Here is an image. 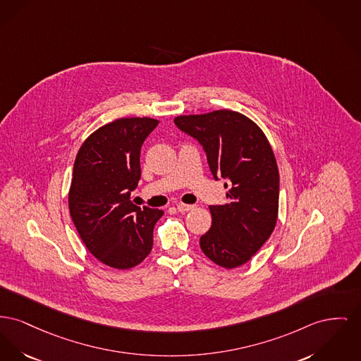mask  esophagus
<instances>
[{
    "instance_id": "esophagus-1",
    "label": "esophagus",
    "mask_w": 361,
    "mask_h": 361,
    "mask_svg": "<svg viewBox=\"0 0 361 361\" xmlns=\"http://www.w3.org/2000/svg\"><path fill=\"white\" fill-rule=\"evenodd\" d=\"M193 209V206L191 204H184V203H180V204H177V210L180 212H190Z\"/></svg>"
}]
</instances>
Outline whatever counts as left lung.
I'll return each mask as SVG.
<instances>
[{
	"instance_id": "obj_1",
	"label": "left lung",
	"mask_w": 361,
	"mask_h": 361,
	"mask_svg": "<svg viewBox=\"0 0 361 361\" xmlns=\"http://www.w3.org/2000/svg\"><path fill=\"white\" fill-rule=\"evenodd\" d=\"M174 124L206 151L212 176L228 180V202L210 206L212 228L200 248L215 264L234 269L247 263L276 228L279 174L263 130L233 110L178 116Z\"/></svg>"
}]
</instances>
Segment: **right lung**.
<instances>
[{
	"instance_id": "add662e5",
	"label": "right lung",
	"mask_w": 361,
	"mask_h": 361,
	"mask_svg": "<svg viewBox=\"0 0 361 361\" xmlns=\"http://www.w3.org/2000/svg\"><path fill=\"white\" fill-rule=\"evenodd\" d=\"M158 123L149 117L109 123L85 139L75 159L68 195L72 221L87 250L113 269L127 270L146 259L164 215L130 202L142 174V145Z\"/></svg>"
}]
</instances>
